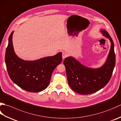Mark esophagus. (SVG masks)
<instances>
[{
	"label": "esophagus",
	"mask_w": 121,
	"mask_h": 121,
	"mask_svg": "<svg viewBox=\"0 0 121 121\" xmlns=\"http://www.w3.org/2000/svg\"><path fill=\"white\" fill-rule=\"evenodd\" d=\"M68 53L66 52H63L62 53V58L63 59H64L67 56H68Z\"/></svg>",
	"instance_id": "34e87169"
}]
</instances>
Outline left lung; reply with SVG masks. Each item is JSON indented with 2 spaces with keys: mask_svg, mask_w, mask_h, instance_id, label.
I'll return each instance as SVG.
<instances>
[{
  "mask_svg": "<svg viewBox=\"0 0 121 121\" xmlns=\"http://www.w3.org/2000/svg\"><path fill=\"white\" fill-rule=\"evenodd\" d=\"M101 32L111 42L109 53L102 66L99 68L87 67L71 56L63 61L68 83L77 93L84 95L100 90L108 84L112 75L115 65L114 42L105 30H101Z\"/></svg>",
  "mask_w": 121,
  "mask_h": 121,
  "instance_id": "1",
  "label": "left lung"
}]
</instances>
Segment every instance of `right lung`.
<instances>
[{
	"label": "right lung",
	"instance_id": "right-lung-1",
	"mask_svg": "<svg viewBox=\"0 0 121 121\" xmlns=\"http://www.w3.org/2000/svg\"><path fill=\"white\" fill-rule=\"evenodd\" d=\"M13 32L9 37L5 54V63L9 77L26 91L36 93L44 90L48 86L54 70L62 62V53L34 61L23 60L14 51L12 40Z\"/></svg>",
	"mask_w": 121,
	"mask_h": 121
}]
</instances>
